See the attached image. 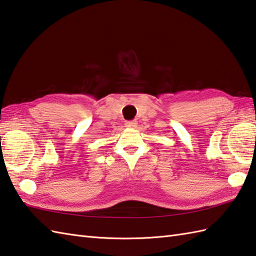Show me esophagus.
<instances>
[{"mask_svg": "<svg viewBox=\"0 0 256 256\" xmlns=\"http://www.w3.org/2000/svg\"><path fill=\"white\" fill-rule=\"evenodd\" d=\"M126 127L127 128H136L137 127V122H127Z\"/></svg>", "mask_w": 256, "mask_h": 256, "instance_id": "34e87169", "label": "esophagus"}]
</instances>
